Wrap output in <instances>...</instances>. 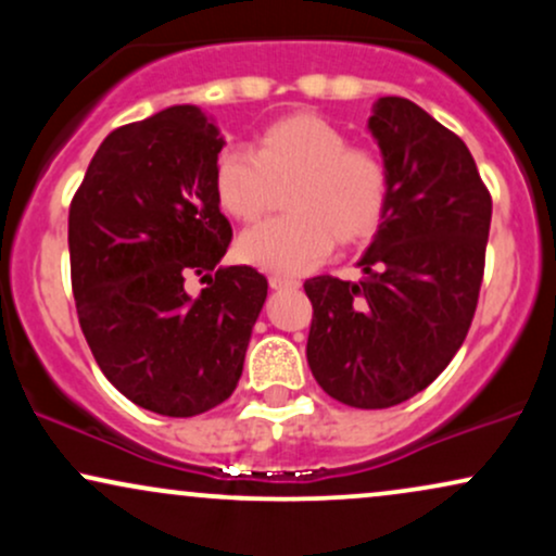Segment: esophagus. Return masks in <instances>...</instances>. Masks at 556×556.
I'll return each mask as SVG.
<instances>
[{"mask_svg": "<svg viewBox=\"0 0 556 556\" xmlns=\"http://www.w3.org/2000/svg\"><path fill=\"white\" fill-rule=\"evenodd\" d=\"M269 285H271V290H298L300 287L295 277H282V274H271Z\"/></svg>", "mask_w": 556, "mask_h": 556, "instance_id": "obj_1", "label": "esophagus"}]
</instances>
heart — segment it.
I'll return each mask as SVG.
<instances>
[{"label":"heart","mask_w":556,"mask_h":556,"mask_svg":"<svg viewBox=\"0 0 556 556\" xmlns=\"http://www.w3.org/2000/svg\"><path fill=\"white\" fill-rule=\"evenodd\" d=\"M282 185L287 214L248 229L238 242L240 258L261 269H314L334 242L358 245L371 238L387 214L384 159L368 146H353L334 123L311 112L261 127L251 151L229 146L216 156V201L242 225L269 212Z\"/></svg>","instance_id":"1"}]
</instances>
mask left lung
<instances>
[{
	"label": "left lung",
	"instance_id": "1",
	"mask_svg": "<svg viewBox=\"0 0 556 556\" xmlns=\"http://www.w3.org/2000/svg\"><path fill=\"white\" fill-rule=\"evenodd\" d=\"M389 172L384 222L361 282L314 277L308 366L318 387L361 410L400 405L450 366L476 316L491 193L468 146L400 96L368 119Z\"/></svg>",
	"mask_w": 556,
	"mask_h": 556
}]
</instances>
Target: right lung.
<instances>
[{"instance_id":"right-lung-1","label":"right lung","mask_w":556,"mask_h":556,"mask_svg":"<svg viewBox=\"0 0 556 556\" xmlns=\"http://www.w3.org/2000/svg\"><path fill=\"white\" fill-rule=\"evenodd\" d=\"M225 140L182 104L112 130L70 203V277L96 363L127 400L169 418L238 387L266 300L253 266H216L232 227L214 193ZM207 287L187 295V279Z\"/></svg>"}]
</instances>
